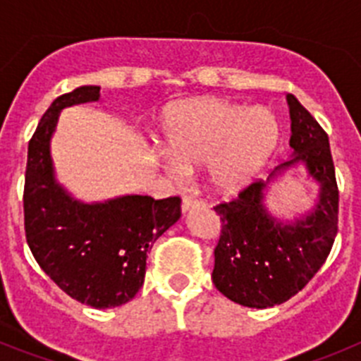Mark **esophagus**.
<instances>
[{"instance_id": "obj_1", "label": "esophagus", "mask_w": 361, "mask_h": 361, "mask_svg": "<svg viewBox=\"0 0 361 361\" xmlns=\"http://www.w3.org/2000/svg\"><path fill=\"white\" fill-rule=\"evenodd\" d=\"M197 206H202V202L197 199H193V197H184L183 199V213H188L190 209L197 208Z\"/></svg>"}]
</instances>
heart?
<instances>
[{
	"label": "heart",
	"mask_w": 361,
	"mask_h": 361,
	"mask_svg": "<svg viewBox=\"0 0 361 361\" xmlns=\"http://www.w3.org/2000/svg\"><path fill=\"white\" fill-rule=\"evenodd\" d=\"M161 141L178 170L208 166L212 186L222 195H235L251 186L275 157L280 124L266 106L197 97L166 108Z\"/></svg>",
	"instance_id": "obj_1"
}]
</instances>
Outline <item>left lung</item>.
Returning a JSON list of instances; mask_svg holds the SVG:
<instances>
[{"instance_id": "8db88e82", "label": "left lung", "mask_w": 361, "mask_h": 361, "mask_svg": "<svg viewBox=\"0 0 361 361\" xmlns=\"http://www.w3.org/2000/svg\"><path fill=\"white\" fill-rule=\"evenodd\" d=\"M288 104L293 157L276 166L267 180H255L237 199L213 208L222 222L213 283L245 307H273L302 291L327 260L338 233V184L329 137L293 94H288ZM295 164H304L321 184L319 202L302 219L280 223L263 206V191Z\"/></svg>"}]
</instances>
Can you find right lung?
<instances>
[{
  "label": "right lung",
  "instance_id": "add662e5",
  "mask_svg": "<svg viewBox=\"0 0 361 361\" xmlns=\"http://www.w3.org/2000/svg\"><path fill=\"white\" fill-rule=\"evenodd\" d=\"M99 86H79L50 104L28 142L25 235L41 269L73 300L117 307L142 288L153 242L180 216V199L124 195L85 204L56 180L50 139L63 108L99 101Z\"/></svg>",
  "mask_w": 361,
  "mask_h": 361
}]
</instances>
